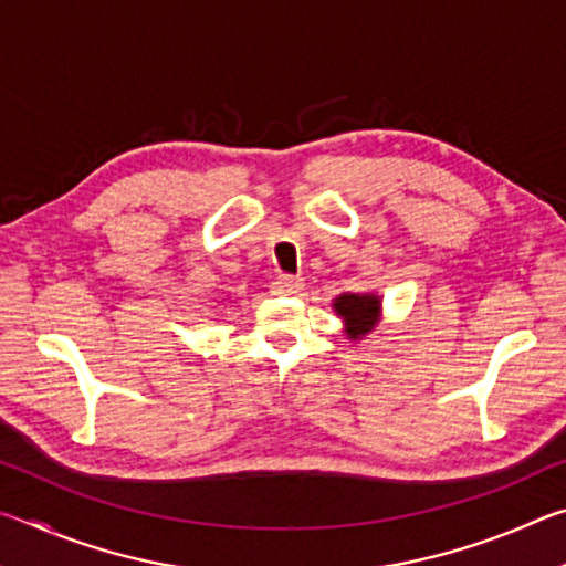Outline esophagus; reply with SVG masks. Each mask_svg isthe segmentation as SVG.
I'll use <instances>...</instances> for the list:
<instances>
[{
    "label": "esophagus",
    "mask_w": 566,
    "mask_h": 566,
    "mask_svg": "<svg viewBox=\"0 0 566 566\" xmlns=\"http://www.w3.org/2000/svg\"><path fill=\"white\" fill-rule=\"evenodd\" d=\"M302 290H304L302 276L280 274V276H274V282H272V292L274 294H300Z\"/></svg>",
    "instance_id": "34e87169"
}]
</instances>
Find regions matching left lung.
Instances as JSON below:
<instances>
[{"label": "left lung", "mask_w": 566, "mask_h": 566, "mask_svg": "<svg viewBox=\"0 0 566 566\" xmlns=\"http://www.w3.org/2000/svg\"><path fill=\"white\" fill-rule=\"evenodd\" d=\"M334 310L347 322L349 339H359L377 324L379 300L375 294H342L334 302Z\"/></svg>", "instance_id": "left-lung-1"}]
</instances>
